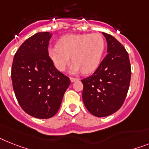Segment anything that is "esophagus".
Wrapping results in <instances>:
<instances>
[{
  "mask_svg": "<svg viewBox=\"0 0 149 149\" xmlns=\"http://www.w3.org/2000/svg\"><path fill=\"white\" fill-rule=\"evenodd\" d=\"M79 80V79L77 78H75V77H70V81L72 82H76V81H78Z\"/></svg>",
  "mask_w": 149,
  "mask_h": 149,
  "instance_id": "1",
  "label": "esophagus"
}]
</instances>
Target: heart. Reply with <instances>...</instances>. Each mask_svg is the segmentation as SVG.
<instances>
[{
	"mask_svg": "<svg viewBox=\"0 0 149 149\" xmlns=\"http://www.w3.org/2000/svg\"><path fill=\"white\" fill-rule=\"evenodd\" d=\"M104 39L102 35L70 34L63 36L58 45L48 47V55L56 68L63 71L70 61L72 72L82 70L90 73L98 67L104 50Z\"/></svg>",
	"mask_w": 149,
	"mask_h": 149,
	"instance_id": "1",
	"label": "heart"
}]
</instances>
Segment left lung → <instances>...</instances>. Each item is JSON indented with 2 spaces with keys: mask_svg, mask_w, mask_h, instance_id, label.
Listing matches in <instances>:
<instances>
[{
  "mask_svg": "<svg viewBox=\"0 0 149 149\" xmlns=\"http://www.w3.org/2000/svg\"><path fill=\"white\" fill-rule=\"evenodd\" d=\"M107 54L93 74L82 80V100L90 113L98 117L115 113L128 92L131 66L127 51L111 35L103 32Z\"/></svg>",
  "mask_w": 149,
  "mask_h": 149,
  "instance_id": "8db88e82",
  "label": "left lung"
}]
</instances>
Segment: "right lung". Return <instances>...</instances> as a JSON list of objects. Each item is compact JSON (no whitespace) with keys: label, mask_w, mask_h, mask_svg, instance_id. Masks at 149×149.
Segmentation results:
<instances>
[{"label":"right lung","mask_w":149,"mask_h":149,"mask_svg":"<svg viewBox=\"0 0 149 149\" xmlns=\"http://www.w3.org/2000/svg\"><path fill=\"white\" fill-rule=\"evenodd\" d=\"M52 35L38 32L26 39L13 57L11 79L22 110L39 119L51 118L59 110L70 78L58 71L48 55Z\"/></svg>","instance_id":"obj_1"}]
</instances>
